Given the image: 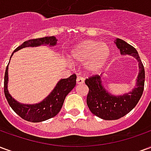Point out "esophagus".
<instances>
[{
  "label": "esophagus",
  "mask_w": 151,
  "mask_h": 151,
  "mask_svg": "<svg viewBox=\"0 0 151 151\" xmlns=\"http://www.w3.org/2000/svg\"><path fill=\"white\" fill-rule=\"evenodd\" d=\"M83 83H84V78H83V77L78 76L77 78V84L78 85H82Z\"/></svg>",
  "instance_id": "1"
}]
</instances>
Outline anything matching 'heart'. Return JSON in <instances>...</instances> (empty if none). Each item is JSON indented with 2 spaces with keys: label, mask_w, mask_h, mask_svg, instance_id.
<instances>
[{
  "label": "heart",
  "mask_w": 151,
  "mask_h": 151,
  "mask_svg": "<svg viewBox=\"0 0 151 151\" xmlns=\"http://www.w3.org/2000/svg\"><path fill=\"white\" fill-rule=\"evenodd\" d=\"M110 47L96 40H85L77 44L71 52V59L78 63H86L89 72L95 73L104 67L110 56Z\"/></svg>",
  "instance_id": "heart-1"
}]
</instances>
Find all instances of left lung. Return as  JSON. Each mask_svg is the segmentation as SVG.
Segmentation results:
<instances>
[{
    "instance_id": "obj_1",
    "label": "left lung",
    "mask_w": 151,
    "mask_h": 151,
    "mask_svg": "<svg viewBox=\"0 0 151 151\" xmlns=\"http://www.w3.org/2000/svg\"><path fill=\"white\" fill-rule=\"evenodd\" d=\"M121 55H130L138 61L139 73L136 87L123 95L115 96L110 94L102 84L101 75H95L86 79L89 93L86 104L90 111L103 120H118L128 114L138 103L142 97L145 83V69L137 50L125 41L116 39L115 41Z\"/></svg>"
}]
</instances>
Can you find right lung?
<instances>
[{
  "mask_svg": "<svg viewBox=\"0 0 151 151\" xmlns=\"http://www.w3.org/2000/svg\"><path fill=\"white\" fill-rule=\"evenodd\" d=\"M56 42H57V40L54 36H47V37L30 40L25 41L22 45L18 47L14 52L27 47H37L40 45L55 46ZM12 56L13 54L11 55V56ZM76 78H77V76L75 74H73L68 78L60 80L59 82H57L56 87L50 93V95L39 104H22L16 101L14 98H12V96L9 95L8 91V88H7L8 65H7L5 69V80H4V92H5V98L7 99L9 106L19 116L24 119L25 120L31 121V122H35V123L41 122V121L48 120L52 117H54L59 113L62 108L66 95L75 86Z\"/></svg>",
  "mask_w": 151,
  "mask_h": 151,
  "instance_id": "obj_1",
  "label": "right lung"
}]
</instances>
